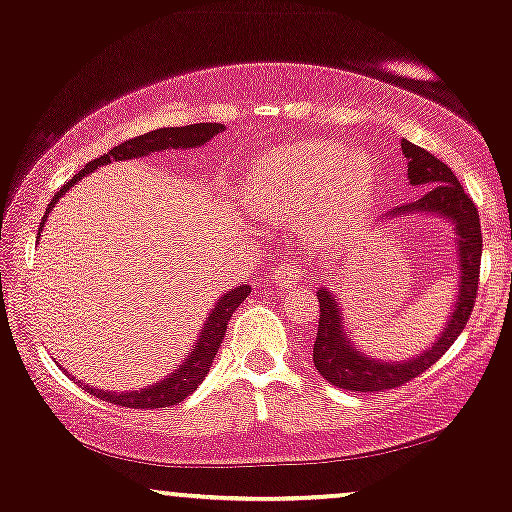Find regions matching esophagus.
Segmentation results:
<instances>
[{"mask_svg": "<svg viewBox=\"0 0 512 512\" xmlns=\"http://www.w3.org/2000/svg\"><path fill=\"white\" fill-rule=\"evenodd\" d=\"M274 276H276V281L283 283V286H291V283H298L305 279L307 264L305 262H286L276 269Z\"/></svg>", "mask_w": 512, "mask_h": 512, "instance_id": "esophagus-1", "label": "esophagus"}]
</instances>
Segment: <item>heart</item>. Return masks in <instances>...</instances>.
Masks as SVG:
<instances>
[{"instance_id":"heart-1","label":"heart","mask_w":512,"mask_h":512,"mask_svg":"<svg viewBox=\"0 0 512 512\" xmlns=\"http://www.w3.org/2000/svg\"><path fill=\"white\" fill-rule=\"evenodd\" d=\"M377 190V169L362 152L334 140H300L269 147L250 164L238 195L252 217L291 224L317 240L346 236L367 214Z\"/></svg>"}]
</instances>
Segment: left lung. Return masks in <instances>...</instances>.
<instances>
[{"mask_svg":"<svg viewBox=\"0 0 512 512\" xmlns=\"http://www.w3.org/2000/svg\"><path fill=\"white\" fill-rule=\"evenodd\" d=\"M400 147L408 159V183L420 190V195L412 202L386 212L381 221L393 224L398 219L412 217H439L448 221L455 236L453 248L455 264H458V286H455L451 312H448L441 334L427 350L408 357V360H379V357L362 353L350 338L346 319H343V305L338 303L336 293L324 286L319 288V326L312 360H315L319 374L343 391L374 393L396 389L405 381L415 379L453 346L455 338L465 329L474 298H477L479 262H482V226H479L477 207L465 195L448 164L408 140H400Z\"/></svg>","mask_w":512,"mask_h":512,"instance_id":"obj_1","label":"left lung"}]
</instances>
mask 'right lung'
Here are the masks:
<instances>
[{
	"instance_id": "add662e5",
	"label": "right lung",
	"mask_w": 512,
	"mask_h": 512,
	"mask_svg": "<svg viewBox=\"0 0 512 512\" xmlns=\"http://www.w3.org/2000/svg\"><path fill=\"white\" fill-rule=\"evenodd\" d=\"M221 131H224L221 123H193V126H183V128H157V131H150L145 135H138V138L133 140H126V143H121L119 147H114V150H109L107 155H102L100 159H95V162H90L85 169H80L78 174L73 176L57 195H54V200L47 205L42 226H45L49 212H52V207L57 205L59 197L64 195L73 183H78L80 178L92 174L97 166L123 162V159H140L147 155H155V152L193 150V147L207 145L209 140ZM248 295H250L248 283H243V286L238 288H231V291L221 295L217 303H214L212 312H209L207 322L200 329V336H197L195 346L190 348V353L183 357L181 365H178L174 372L166 374V377L162 381H157V384L145 386V389L140 391H102V389H92V386H85V389H88V393H92V396L107 400V403L123 405V408L155 410V408H169V405L181 403V400L186 398L188 393H193L197 389V384L205 379L209 367H212V360L217 357L221 338L226 334V324H229L233 310H236ZM71 379L76 381V377ZM76 384H80V381H76Z\"/></svg>"
}]
</instances>
